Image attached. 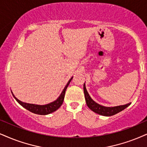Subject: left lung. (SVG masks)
<instances>
[{
	"label": "left lung",
	"mask_w": 147,
	"mask_h": 147,
	"mask_svg": "<svg viewBox=\"0 0 147 147\" xmlns=\"http://www.w3.org/2000/svg\"><path fill=\"white\" fill-rule=\"evenodd\" d=\"M83 91H84L85 101H86L87 107L90 108L92 111H94V112L98 113V114L99 115H104V116H112V115L117 114V113H119L121 111L124 110L125 108H127L128 106L130 105L131 104L128 103L127 105L117 106V107H104V106L98 105V103L95 102L91 98L86 90L85 83L84 85H83Z\"/></svg>",
	"instance_id": "obj_1"
}]
</instances>
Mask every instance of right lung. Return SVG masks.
Wrapping results in <instances>:
<instances>
[{"label": "right lung", "instance_id": "add662e5", "mask_svg": "<svg viewBox=\"0 0 147 147\" xmlns=\"http://www.w3.org/2000/svg\"><path fill=\"white\" fill-rule=\"evenodd\" d=\"M72 79V77L69 80V81L68 82L67 85H66V87H64V89L63 90L62 94H60V96H59V98H57L55 101L46 105H32V104H28V103L23 102L20 101V100L18 99V98L15 97L13 94H12L13 96V97L15 98V99L17 100V102H18L20 105H21L22 107L25 108V109H26L27 110H28L29 111H30V112L35 113V114H38V115H48V114H50V113L54 112V111H56L57 109H58L60 107V106L62 105L63 101H64V99L65 92H66V89H67L68 85H69L70 82L71 81Z\"/></svg>", "mask_w": 147, "mask_h": 147}]
</instances>
